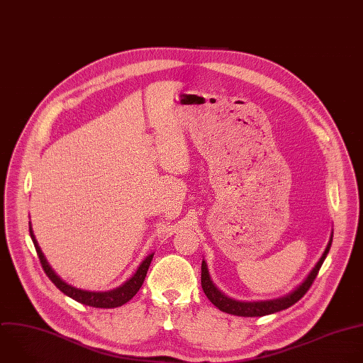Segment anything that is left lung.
<instances>
[{"label":"left lung","instance_id":"obj_1","mask_svg":"<svg viewBox=\"0 0 363 363\" xmlns=\"http://www.w3.org/2000/svg\"><path fill=\"white\" fill-rule=\"evenodd\" d=\"M332 239H333V232L330 235L329 244L322 255V258L319 259V262L316 264V267L312 269V272L309 274V277L303 281L302 285H299V288H296L292 294L279 298V299H272V301H261V302H240V301H235L228 298L226 295H223L211 281L209 272H208V267L206 262L202 261V267H201V285L202 289L206 295V298L222 312L230 313V315H236V316H264V315H269V313H275L279 312L282 309H286L289 306H292L294 303H296L311 288V285L313 284L315 278L318 277V272L330 250L332 245Z\"/></svg>","mask_w":363,"mask_h":363}]
</instances>
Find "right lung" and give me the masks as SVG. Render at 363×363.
Listing matches in <instances>:
<instances>
[{
	"mask_svg": "<svg viewBox=\"0 0 363 363\" xmlns=\"http://www.w3.org/2000/svg\"><path fill=\"white\" fill-rule=\"evenodd\" d=\"M30 235H31V239L34 242V247H35V251H37V255L40 258V262H41V267L44 269V272L47 274V277L51 279V282L62 292L65 294L67 296L72 298L74 301L79 302V303H84V305H88V306H92V308H118V306H123L124 303H127L128 301H131L135 294L140 291V288L143 286L144 284V279L147 277V272H148V268L151 265V261L154 258V254L148 255L143 264L138 267V269L135 271V274L127 279L124 284H121L115 288H111V289H106V291H84V289H78L75 286H71L68 285L67 282H64L52 269L51 267L48 265L43 251L40 250L38 247V242L37 239L33 233V229H31V225H30Z\"/></svg>",
	"mask_w": 363,
	"mask_h": 363,
	"instance_id": "right-lung-1",
	"label": "right lung"
}]
</instances>
